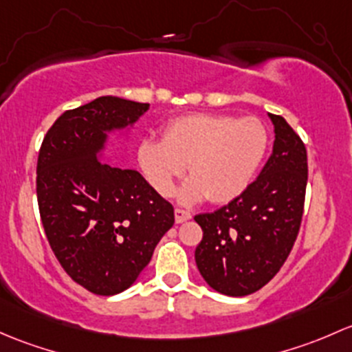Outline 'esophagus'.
Here are the masks:
<instances>
[{
  "instance_id": "obj_1",
  "label": "esophagus",
  "mask_w": 352,
  "mask_h": 352,
  "mask_svg": "<svg viewBox=\"0 0 352 352\" xmlns=\"http://www.w3.org/2000/svg\"><path fill=\"white\" fill-rule=\"evenodd\" d=\"M175 219H176V223H183V222H186V220L191 219V213L188 212V210L176 208L175 210Z\"/></svg>"
}]
</instances>
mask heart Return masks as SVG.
Listing matches in <instances>:
<instances>
[{"instance_id":"heart-1","label":"heart","mask_w":352,"mask_h":352,"mask_svg":"<svg viewBox=\"0 0 352 352\" xmlns=\"http://www.w3.org/2000/svg\"><path fill=\"white\" fill-rule=\"evenodd\" d=\"M270 146L264 123L256 117L191 113L166 123L162 140L139 146V162L151 186L169 197L175 181L190 169L193 176L181 190V200L208 197L230 201L252 183Z\"/></svg>"}]
</instances>
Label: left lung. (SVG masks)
Instances as JSON below:
<instances>
[{
  "label": "left lung",
  "mask_w": 352,
  "mask_h": 352,
  "mask_svg": "<svg viewBox=\"0 0 352 352\" xmlns=\"http://www.w3.org/2000/svg\"><path fill=\"white\" fill-rule=\"evenodd\" d=\"M273 154L244 193L212 213L195 217L203 239L195 259L215 292L245 296L270 283L292 252L305 205L307 149L280 115Z\"/></svg>",
  "instance_id": "8db88e82"
}]
</instances>
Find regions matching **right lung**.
<instances>
[{
	"instance_id": "right-lung-1",
	"label": "right lung",
	"mask_w": 352,
	"mask_h": 352,
	"mask_svg": "<svg viewBox=\"0 0 352 352\" xmlns=\"http://www.w3.org/2000/svg\"><path fill=\"white\" fill-rule=\"evenodd\" d=\"M149 103L100 96L67 110L42 140L37 201L54 256L72 281L117 295L149 264L175 223V208L133 169L101 161L107 132L130 125Z\"/></svg>"
}]
</instances>
